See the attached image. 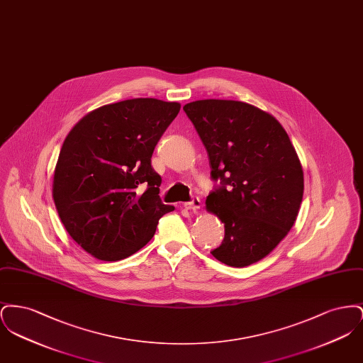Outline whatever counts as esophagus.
<instances>
[{
    "label": "esophagus",
    "instance_id": "obj_1",
    "mask_svg": "<svg viewBox=\"0 0 363 363\" xmlns=\"http://www.w3.org/2000/svg\"><path fill=\"white\" fill-rule=\"evenodd\" d=\"M184 207L186 208V209L196 211V209H199V208L201 207V201H200V199H199L197 196H193L190 201H186V203L184 204Z\"/></svg>",
    "mask_w": 363,
    "mask_h": 363
}]
</instances>
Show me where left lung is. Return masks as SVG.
<instances>
[{
  "label": "left lung",
  "instance_id": "8db88e82",
  "mask_svg": "<svg viewBox=\"0 0 363 363\" xmlns=\"http://www.w3.org/2000/svg\"><path fill=\"white\" fill-rule=\"evenodd\" d=\"M207 150L208 211L225 223L211 253L230 267L269 255L291 230L303 196V172L289 135L275 117L252 104L206 99L184 106Z\"/></svg>",
  "mask_w": 363,
  "mask_h": 363
}]
</instances>
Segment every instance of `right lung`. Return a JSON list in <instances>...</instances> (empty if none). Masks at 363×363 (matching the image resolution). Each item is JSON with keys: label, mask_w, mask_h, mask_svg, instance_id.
<instances>
[{"label": "right lung", "mask_w": 363, "mask_h": 363, "mask_svg": "<svg viewBox=\"0 0 363 363\" xmlns=\"http://www.w3.org/2000/svg\"><path fill=\"white\" fill-rule=\"evenodd\" d=\"M181 104L138 98L106 104L77 122L60 151L52 199L62 225L86 253L126 259L173 211L159 197L156 144Z\"/></svg>", "instance_id": "right-lung-1"}]
</instances>
